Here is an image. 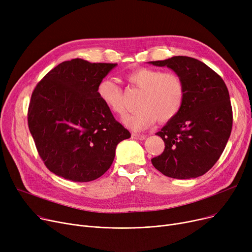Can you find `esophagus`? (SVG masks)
Returning a JSON list of instances; mask_svg holds the SVG:
<instances>
[{"label": "esophagus", "instance_id": "34e87169", "mask_svg": "<svg viewBox=\"0 0 252 252\" xmlns=\"http://www.w3.org/2000/svg\"><path fill=\"white\" fill-rule=\"evenodd\" d=\"M133 138L136 139V140H140V141H143L147 138L146 135H141V134H133Z\"/></svg>", "mask_w": 252, "mask_h": 252}]
</instances>
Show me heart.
Masks as SVG:
<instances>
[{
	"label": "heart",
	"instance_id": "heart-1",
	"mask_svg": "<svg viewBox=\"0 0 252 252\" xmlns=\"http://www.w3.org/2000/svg\"><path fill=\"white\" fill-rule=\"evenodd\" d=\"M126 79L130 85L143 90L139 101L140 110L124 118L128 128L145 130L151 127L156 121L167 123L180 113L186 90L183 79L178 74L142 67L127 73ZM97 96L112 113L117 115L125 113L124 91L113 79H102L97 87Z\"/></svg>",
	"mask_w": 252,
	"mask_h": 252
}]
</instances>
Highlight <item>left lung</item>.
<instances>
[{"label": "left lung", "instance_id": "8db88e82", "mask_svg": "<svg viewBox=\"0 0 252 252\" xmlns=\"http://www.w3.org/2000/svg\"><path fill=\"white\" fill-rule=\"evenodd\" d=\"M149 63L175 71L186 90L180 113L156 134L165 148L151 162L169 178L200 177L219 160L231 135L233 112L227 86L217 72L195 58L174 56Z\"/></svg>", "mask_w": 252, "mask_h": 252}]
</instances>
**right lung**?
Returning <instances> with one entry per match:
<instances>
[{
    "instance_id": "add662e5",
    "label": "right lung",
    "mask_w": 252,
    "mask_h": 252,
    "mask_svg": "<svg viewBox=\"0 0 252 252\" xmlns=\"http://www.w3.org/2000/svg\"><path fill=\"white\" fill-rule=\"evenodd\" d=\"M116 65L64 61L33 90L29 127L52 173L72 182L94 181L111 166L117 144L130 137L97 96L98 84Z\"/></svg>"
}]
</instances>
